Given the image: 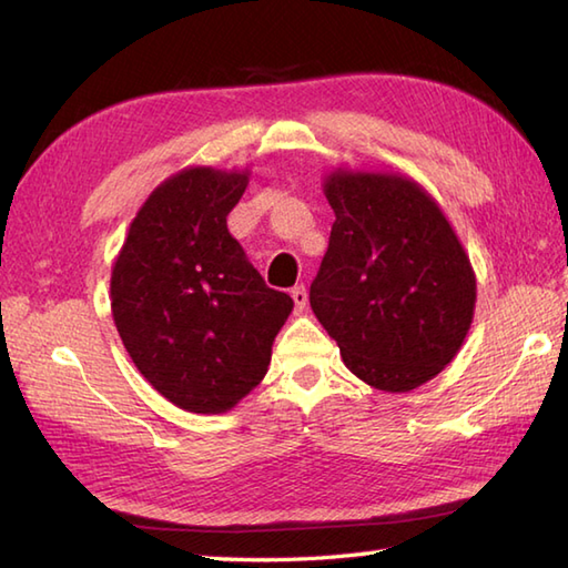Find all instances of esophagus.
<instances>
[{"instance_id": "esophagus-1", "label": "esophagus", "mask_w": 568, "mask_h": 568, "mask_svg": "<svg viewBox=\"0 0 568 568\" xmlns=\"http://www.w3.org/2000/svg\"><path fill=\"white\" fill-rule=\"evenodd\" d=\"M293 300H295V310L303 312L307 307V287L305 285H295L291 291Z\"/></svg>"}]
</instances>
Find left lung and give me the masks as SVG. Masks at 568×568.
<instances>
[{
    "label": "left lung",
    "mask_w": 568,
    "mask_h": 568,
    "mask_svg": "<svg viewBox=\"0 0 568 568\" xmlns=\"http://www.w3.org/2000/svg\"><path fill=\"white\" fill-rule=\"evenodd\" d=\"M329 248L310 285L315 317L346 368L407 393L449 366L474 322L476 273L454 226L413 178L336 168Z\"/></svg>",
    "instance_id": "obj_1"
}]
</instances>
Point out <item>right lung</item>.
<instances>
[{
    "mask_svg": "<svg viewBox=\"0 0 568 568\" xmlns=\"http://www.w3.org/2000/svg\"><path fill=\"white\" fill-rule=\"evenodd\" d=\"M248 171L190 165L141 204L110 281L134 366L197 415L232 409L263 381L293 297L273 291L229 234Z\"/></svg>",
    "mask_w": 568,
    "mask_h": 568,
    "instance_id": "1",
    "label": "right lung"
}]
</instances>
